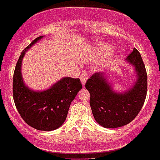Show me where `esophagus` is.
Listing matches in <instances>:
<instances>
[{
	"mask_svg": "<svg viewBox=\"0 0 160 160\" xmlns=\"http://www.w3.org/2000/svg\"><path fill=\"white\" fill-rule=\"evenodd\" d=\"M88 77H89V75H88V73H82L81 74V76H80V79H81V81H82V85L84 86V84L86 83V82L87 80H88Z\"/></svg>",
	"mask_w": 160,
	"mask_h": 160,
	"instance_id": "34e87169",
	"label": "esophagus"
}]
</instances>
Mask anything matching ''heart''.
<instances>
[{
	"mask_svg": "<svg viewBox=\"0 0 160 160\" xmlns=\"http://www.w3.org/2000/svg\"><path fill=\"white\" fill-rule=\"evenodd\" d=\"M98 50L100 54L107 56L110 55V54L113 52L114 48H113V47H112L111 45H108V44H101V45L98 46Z\"/></svg>",
	"mask_w": 160,
	"mask_h": 160,
	"instance_id": "1",
	"label": "heart"
}]
</instances>
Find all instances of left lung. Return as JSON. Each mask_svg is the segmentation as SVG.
<instances>
[{"label":"left lung","instance_id":"1","mask_svg":"<svg viewBox=\"0 0 160 160\" xmlns=\"http://www.w3.org/2000/svg\"><path fill=\"white\" fill-rule=\"evenodd\" d=\"M126 59L135 66L137 81L126 93H116L103 76L94 73L85 88L90 93V107L94 118L105 128H117L132 121L140 112L147 94V72L140 52L134 48Z\"/></svg>","mask_w":160,"mask_h":160}]
</instances>
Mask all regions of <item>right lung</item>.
Returning <instances> with one entry per match:
<instances>
[{"instance_id": "add662e5", "label": "right lung", "mask_w": 160, "mask_h": 160, "mask_svg": "<svg viewBox=\"0 0 160 160\" xmlns=\"http://www.w3.org/2000/svg\"><path fill=\"white\" fill-rule=\"evenodd\" d=\"M43 36L34 39L22 51L13 76V99L19 114L26 124L39 131L58 129L66 120L70 104L82 85L79 78H64L48 90L37 92L25 86L21 62L27 50Z\"/></svg>"}]
</instances>
